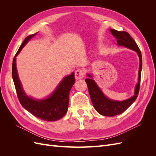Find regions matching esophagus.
Instances as JSON below:
<instances>
[{"label":"esophagus","instance_id":"esophagus-1","mask_svg":"<svg viewBox=\"0 0 156 156\" xmlns=\"http://www.w3.org/2000/svg\"><path fill=\"white\" fill-rule=\"evenodd\" d=\"M75 76L76 79H81L84 77V72L82 69H77L75 71Z\"/></svg>","mask_w":156,"mask_h":156}]
</instances>
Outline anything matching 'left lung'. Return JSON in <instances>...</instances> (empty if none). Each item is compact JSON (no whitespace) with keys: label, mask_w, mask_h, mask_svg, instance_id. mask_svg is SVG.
I'll return each mask as SVG.
<instances>
[{"label":"left lung","mask_w":156,"mask_h":156,"mask_svg":"<svg viewBox=\"0 0 156 156\" xmlns=\"http://www.w3.org/2000/svg\"><path fill=\"white\" fill-rule=\"evenodd\" d=\"M110 31L112 36L115 37L116 39L118 45L124 46L125 48L136 52L139 57L140 64L138 73V83L136 84L135 87L134 96L124 101L112 100L106 97L101 89L97 85L96 83L93 80L92 75L90 73L87 74L88 78L85 79V81L87 84L89 94L93 106L98 113L105 116H114L121 114L135 101L139 92L141 70H142L143 65L141 52L136 42L131 37L129 33L125 31H118L115 29H111Z\"/></svg>","instance_id":"8db88e82"}]
</instances>
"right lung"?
<instances>
[{"label":"right lung","instance_id":"1","mask_svg":"<svg viewBox=\"0 0 156 156\" xmlns=\"http://www.w3.org/2000/svg\"><path fill=\"white\" fill-rule=\"evenodd\" d=\"M37 33L26 37L14 56L12 64V77L19 101L26 110L41 120L48 122L56 121L62 119L68 111L69 94L71 88L75 83V75L73 72L64 77L54 92L47 98L35 100L27 95L19 79L16 63V56L27 42L36 35Z\"/></svg>","mask_w":156,"mask_h":156}]
</instances>
